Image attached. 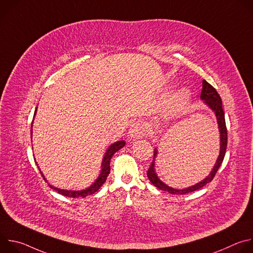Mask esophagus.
Segmentation results:
<instances>
[{
    "label": "esophagus",
    "mask_w": 253,
    "mask_h": 253,
    "mask_svg": "<svg viewBox=\"0 0 253 253\" xmlns=\"http://www.w3.org/2000/svg\"><path fill=\"white\" fill-rule=\"evenodd\" d=\"M128 134L131 139H139L146 134V130H145V127H144L141 123L135 122L131 125Z\"/></svg>",
    "instance_id": "34e87169"
}]
</instances>
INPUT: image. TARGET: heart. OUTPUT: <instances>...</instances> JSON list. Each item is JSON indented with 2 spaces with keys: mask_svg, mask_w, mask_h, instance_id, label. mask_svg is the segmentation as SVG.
I'll use <instances>...</instances> for the list:
<instances>
[{
  "mask_svg": "<svg viewBox=\"0 0 253 253\" xmlns=\"http://www.w3.org/2000/svg\"><path fill=\"white\" fill-rule=\"evenodd\" d=\"M189 100V92L187 89H180L176 92L168 104L165 107V113L166 115H174L181 111Z\"/></svg>",
  "mask_w": 253,
  "mask_h": 253,
  "instance_id": "1",
  "label": "heart"
}]
</instances>
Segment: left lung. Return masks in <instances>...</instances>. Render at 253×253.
<instances>
[{
  "label": "left lung",
  "mask_w": 253,
  "mask_h": 253,
  "mask_svg": "<svg viewBox=\"0 0 253 253\" xmlns=\"http://www.w3.org/2000/svg\"><path fill=\"white\" fill-rule=\"evenodd\" d=\"M200 99L204 101V103L210 108V109L214 112L216 119H217V124H218V129H219V133H220V151H219V156L216 160V163L213 167V169L211 170L210 174L204 178L202 181H200L199 183L190 186L188 188H184V189H176V188H172L168 185H166L164 182H162L161 180L159 179V177L157 176L155 169H154V159L157 155V149L155 148L154 150V156H153V161L147 171V176L150 180V182L157 188L163 190V191H167L170 194H186L189 192H193L195 190L200 189L201 187L205 186L207 183H209L210 181H212V179L214 178L216 172L218 171L224 156H225V152H226V147H227V129H226V124H225V117H224V111L222 108V101L221 98L219 96V94L217 93V91L215 90V88H213L208 82H206L205 80L202 81V91H201V95H200Z\"/></svg>",
  "instance_id": "1"
}]
</instances>
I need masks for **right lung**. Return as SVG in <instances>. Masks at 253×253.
<instances>
[{"label":"right lung","instance_id":"1","mask_svg":"<svg viewBox=\"0 0 253 253\" xmlns=\"http://www.w3.org/2000/svg\"><path fill=\"white\" fill-rule=\"evenodd\" d=\"M36 112H37V108H36L35 110V114L34 116L36 115ZM32 126H33V122H32ZM31 134H32V129H31ZM125 146V141H117L113 144H111L110 147L107 149V151L105 152V155H104V158H103V161H102V169H101V173L100 175L98 176V178L96 179V181L91 185L89 186L88 188L84 189V190H80V191H72V190H64V189H60V188H56L54 186H52L51 184L50 187L54 190H56L59 194H62L64 196H67V197H73V198H80V197H86L88 195H91L93 193H95L96 191H98L100 189V187L105 183L106 179L108 177V175H109L110 173V160L112 158V156L118 151L120 150L121 148H123ZM40 170V169H39ZM43 178L45 179V181H47V179L45 178V176L43 175L42 171L40 170Z\"/></svg>","mask_w":253,"mask_h":253}]
</instances>
